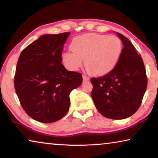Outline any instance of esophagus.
Masks as SVG:
<instances>
[{
    "mask_svg": "<svg viewBox=\"0 0 158 158\" xmlns=\"http://www.w3.org/2000/svg\"><path fill=\"white\" fill-rule=\"evenodd\" d=\"M83 79L84 81H89L90 78H89V77L87 76V75H83Z\"/></svg>",
    "mask_w": 158,
    "mask_h": 158,
    "instance_id": "obj_1",
    "label": "esophagus"
}]
</instances>
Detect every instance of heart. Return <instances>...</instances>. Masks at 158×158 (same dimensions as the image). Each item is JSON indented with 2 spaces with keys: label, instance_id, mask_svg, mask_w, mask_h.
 <instances>
[{
  "label": "heart",
  "instance_id": "heart-1",
  "mask_svg": "<svg viewBox=\"0 0 158 158\" xmlns=\"http://www.w3.org/2000/svg\"><path fill=\"white\" fill-rule=\"evenodd\" d=\"M70 49L62 55V62L70 70L81 68L85 60L88 71L94 75H103L118 64L122 52V44L116 36L88 33L72 40Z\"/></svg>",
  "mask_w": 158,
  "mask_h": 158
}]
</instances>
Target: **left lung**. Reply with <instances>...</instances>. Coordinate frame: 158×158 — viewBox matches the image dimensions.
<instances>
[{
	"instance_id": "1",
	"label": "left lung",
	"mask_w": 158,
	"mask_h": 158,
	"mask_svg": "<svg viewBox=\"0 0 158 158\" xmlns=\"http://www.w3.org/2000/svg\"><path fill=\"white\" fill-rule=\"evenodd\" d=\"M124 44L116 66L102 77H92L91 96L101 115L123 119L133 115L141 105L148 77L139 53L127 37L117 33Z\"/></svg>"
}]
</instances>
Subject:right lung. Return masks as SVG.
<instances>
[{
  "label": "right lung",
  "instance_id": "add662e5",
  "mask_svg": "<svg viewBox=\"0 0 158 158\" xmlns=\"http://www.w3.org/2000/svg\"><path fill=\"white\" fill-rule=\"evenodd\" d=\"M70 32L43 35L21 52L14 88L21 106L33 119L60 120L68 113L70 94L82 83V74L66 70L62 52Z\"/></svg>",
  "mask_w": 158,
  "mask_h": 158
}]
</instances>
